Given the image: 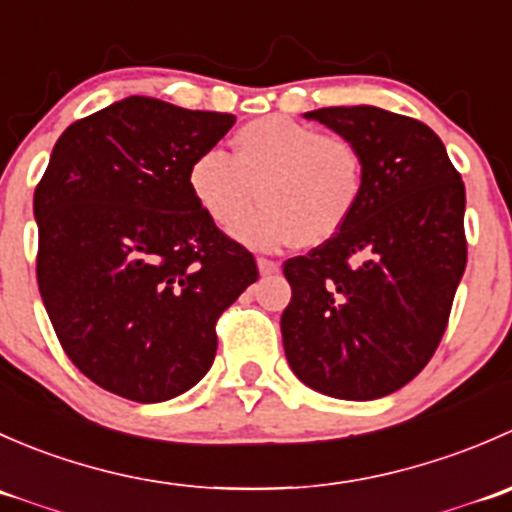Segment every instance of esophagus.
Masks as SVG:
<instances>
[{
  "label": "esophagus",
  "instance_id": "1",
  "mask_svg": "<svg viewBox=\"0 0 512 512\" xmlns=\"http://www.w3.org/2000/svg\"><path fill=\"white\" fill-rule=\"evenodd\" d=\"M257 267H260L262 277H270V275H277V272H280V262L267 260V257H260V260H257Z\"/></svg>",
  "mask_w": 512,
  "mask_h": 512
}]
</instances>
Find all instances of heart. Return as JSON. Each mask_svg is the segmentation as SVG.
<instances>
[{
	"mask_svg": "<svg viewBox=\"0 0 512 512\" xmlns=\"http://www.w3.org/2000/svg\"><path fill=\"white\" fill-rule=\"evenodd\" d=\"M364 183V156L352 138L289 116L245 123L232 136V158L210 148L188 168L190 195L215 225H235L260 200L235 237L270 252L332 242L352 223Z\"/></svg>",
	"mask_w": 512,
	"mask_h": 512,
	"instance_id": "1",
	"label": "heart"
}]
</instances>
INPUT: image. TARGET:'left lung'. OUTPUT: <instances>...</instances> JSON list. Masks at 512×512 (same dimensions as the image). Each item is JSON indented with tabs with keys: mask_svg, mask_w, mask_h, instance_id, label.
<instances>
[{
	"mask_svg": "<svg viewBox=\"0 0 512 512\" xmlns=\"http://www.w3.org/2000/svg\"><path fill=\"white\" fill-rule=\"evenodd\" d=\"M352 138L366 183L352 223L285 262L282 344L319 394L371 401L409 384L446 332L468 260L466 188L441 138L376 106L304 113Z\"/></svg>",
	"mask_w": 512,
	"mask_h": 512,
	"instance_id": "left-lung-1",
	"label": "left lung"
}]
</instances>
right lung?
<instances>
[{"instance_id":"obj_1","label":"right lung","mask_w":512,"mask_h":512,"mask_svg":"<svg viewBox=\"0 0 512 512\" xmlns=\"http://www.w3.org/2000/svg\"><path fill=\"white\" fill-rule=\"evenodd\" d=\"M235 123L128 96L71 123L34 190L36 282L76 369L138 404L198 384L252 252L193 200L188 168Z\"/></svg>"}]
</instances>
